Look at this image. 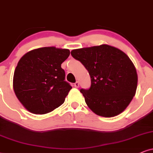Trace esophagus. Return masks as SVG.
<instances>
[{"instance_id":"esophagus-1","label":"esophagus","mask_w":153,"mask_h":153,"mask_svg":"<svg viewBox=\"0 0 153 153\" xmlns=\"http://www.w3.org/2000/svg\"><path fill=\"white\" fill-rule=\"evenodd\" d=\"M74 86L75 88H79V86H80V83H79L78 81H76V82L74 83Z\"/></svg>"}]
</instances>
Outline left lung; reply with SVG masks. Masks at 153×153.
I'll return each mask as SVG.
<instances>
[{"label": "left lung", "instance_id": "obj_1", "mask_svg": "<svg viewBox=\"0 0 153 153\" xmlns=\"http://www.w3.org/2000/svg\"><path fill=\"white\" fill-rule=\"evenodd\" d=\"M71 53L90 75V88L80 90L88 107L104 117H115L124 111L138 84L136 68L128 56L107 44L74 49Z\"/></svg>", "mask_w": 153, "mask_h": 153}]
</instances>
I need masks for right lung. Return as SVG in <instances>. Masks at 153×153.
<instances>
[{
    "mask_svg": "<svg viewBox=\"0 0 153 153\" xmlns=\"http://www.w3.org/2000/svg\"><path fill=\"white\" fill-rule=\"evenodd\" d=\"M70 51L42 47L25 53L19 61L13 76V90L25 109L35 114H44L65 101L72 87L65 80L61 63Z\"/></svg>",
    "mask_w": 153,
    "mask_h": 153,
    "instance_id": "obj_1",
    "label": "right lung"
}]
</instances>
